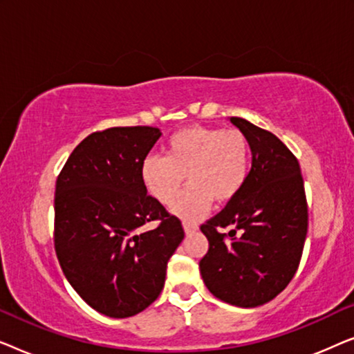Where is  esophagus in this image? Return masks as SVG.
Returning <instances> with one entry per match:
<instances>
[{"instance_id":"esophagus-1","label":"esophagus","mask_w":354,"mask_h":354,"mask_svg":"<svg viewBox=\"0 0 354 354\" xmlns=\"http://www.w3.org/2000/svg\"><path fill=\"white\" fill-rule=\"evenodd\" d=\"M183 230H185V234H192V232H195V230H198V225L196 224H193V222H183Z\"/></svg>"}]
</instances>
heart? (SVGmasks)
Wrapping results in <instances>:
<instances>
[{
    "mask_svg": "<svg viewBox=\"0 0 354 354\" xmlns=\"http://www.w3.org/2000/svg\"><path fill=\"white\" fill-rule=\"evenodd\" d=\"M248 172L250 145L240 130L192 125L167 140L166 158L145 159L142 182L154 200L169 205L187 175L191 185L173 199L171 212L180 219L198 221L214 200H234Z\"/></svg>",
    "mask_w": 354,
    "mask_h": 354,
    "instance_id": "b5f03b06",
    "label": "heart"
}]
</instances>
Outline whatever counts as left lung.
<instances>
[{
    "label": "left lung",
    "mask_w": 354,
    "mask_h": 354,
    "mask_svg": "<svg viewBox=\"0 0 354 354\" xmlns=\"http://www.w3.org/2000/svg\"><path fill=\"white\" fill-rule=\"evenodd\" d=\"M230 122L248 140L251 169L239 195L201 225L209 250L200 272L216 298L256 308L277 297L297 272L308 234V205L293 153L248 120L230 118ZM230 225L229 236L216 232Z\"/></svg>",
    "instance_id": "obj_1"
}]
</instances>
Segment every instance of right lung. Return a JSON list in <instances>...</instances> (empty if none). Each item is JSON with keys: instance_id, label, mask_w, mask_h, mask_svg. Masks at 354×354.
Listing matches in <instances>:
<instances>
[{"instance_id": "add662e5", "label": "right lung", "mask_w": 354, "mask_h": 354, "mask_svg": "<svg viewBox=\"0 0 354 354\" xmlns=\"http://www.w3.org/2000/svg\"><path fill=\"white\" fill-rule=\"evenodd\" d=\"M156 127H113L77 145L56 180L55 248L67 282L95 311L130 317L162 292L180 221L148 195L142 164ZM159 220L153 231L144 225Z\"/></svg>"}]
</instances>
